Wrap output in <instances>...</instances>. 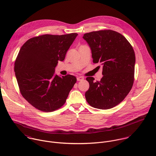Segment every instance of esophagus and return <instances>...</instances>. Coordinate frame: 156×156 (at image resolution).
<instances>
[{
	"label": "esophagus",
	"instance_id": "esophagus-1",
	"mask_svg": "<svg viewBox=\"0 0 156 156\" xmlns=\"http://www.w3.org/2000/svg\"><path fill=\"white\" fill-rule=\"evenodd\" d=\"M84 80V77L83 76H78L77 77V81H83Z\"/></svg>",
	"mask_w": 156,
	"mask_h": 156
}]
</instances>
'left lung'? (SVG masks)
<instances>
[{
  "label": "left lung",
  "mask_w": 156,
  "mask_h": 156,
  "mask_svg": "<svg viewBox=\"0 0 156 156\" xmlns=\"http://www.w3.org/2000/svg\"><path fill=\"white\" fill-rule=\"evenodd\" d=\"M83 37L91 49L94 63L103 66V75L100 81L86 78L89 89L85 94L86 99L95 108H112L125 98L133 86L134 49L125 36L111 30L92 31Z\"/></svg>",
  "instance_id": "8db88e82"
}]
</instances>
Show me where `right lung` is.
<instances>
[{"mask_svg":"<svg viewBox=\"0 0 156 156\" xmlns=\"http://www.w3.org/2000/svg\"><path fill=\"white\" fill-rule=\"evenodd\" d=\"M77 33L43 34L31 37L20 48L14 63V72L22 97L43 112H53L66 103L76 82L75 76L55 75L59 61L66 54Z\"/></svg>","mask_w":156,"mask_h":156,"instance_id":"obj_1","label":"right lung"}]
</instances>
